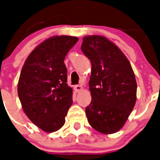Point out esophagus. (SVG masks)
<instances>
[{
	"instance_id": "34e87169",
	"label": "esophagus",
	"mask_w": 160,
	"mask_h": 160,
	"mask_svg": "<svg viewBox=\"0 0 160 160\" xmlns=\"http://www.w3.org/2000/svg\"><path fill=\"white\" fill-rule=\"evenodd\" d=\"M74 90H75L77 92H78V91L82 90V87L80 86V85H76V86H74Z\"/></svg>"
}]
</instances>
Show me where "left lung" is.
<instances>
[{
    "label": "left lung",
    "instance_id": "8db88e82",
    "mask_svg": "<svg viewBox=\"0 0 160 160\" xmlns=\"http://www.w3.org/2000/svg\"><path fill=\"white\" fill-rule=\"evenodd\" d=\"M82 51L91 62V102L86 107L90 125L102 134L119 131L136 101L137 83L131 63L107 38H83Z\"/></svg>",
    "mask_w": 160,
    "mask_h": 160
}]
</instances>
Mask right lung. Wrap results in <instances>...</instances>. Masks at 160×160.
<instances>
[{
	"instance_id": "right-lung-1",
	"label": "right lung",
	"mask_w": 160,
	"mask_h": 160,
	"mask_svg": "<svg viewBox=\"0 0 160 160\" xmlns=\"http://www.w3.org/2000/svg\"><path fill=\"white\" fill-rule=\"evenodd\" d=\"M78 41L71 36L48 38L31 52L22 67L18 97L28 118L46 132L64 125L73 102L64 59Z\"/></svg>"
}]
</instances>
